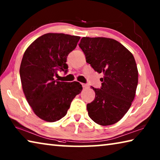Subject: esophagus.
Listing matches in <instances>:
<instances>
[{
    "mask_svg": "<svg viewBox=\"0 0 160 160\" xmlns=\"http://www.w3.org/2000/svg\"><path fill=\"white\" fill-rule=\"evenodd\" d=\"M82 86L83 89H88L89 88L88 85H87V84H85V83H82Z\"/></svg>",
    "mask_w": 160,
    "mask_h": 160,
    "instance_id": "obj_1",
    "label": "esophagus"
}]
</instances>
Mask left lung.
Returning <instances> with one entry per match:
<instances>
[{
	"label": "left lung",
	"mask_w": 160,
	"mask_h": 160,
	"mask_svg": "<svg viewBox=\"0 0 160 160\" xmlns=\"http://www.w3.org/2000/svg\"><path fill=\"white\" fill-rule=\"evenodd\" d=\"M79 47L87 63L104 74L100 79L101 89L92 87L95 99L87 104L88 115L101 126L117 123L128 112L135 96L138 71L133 56L120 42L110 38L82 37Z\"/></svg>",
	"instance_id": "left-lung-1"
}]
</instances>
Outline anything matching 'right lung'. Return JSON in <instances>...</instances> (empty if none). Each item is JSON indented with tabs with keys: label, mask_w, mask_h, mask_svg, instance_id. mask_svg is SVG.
<instances>
[{
	"label": "right lung",
	"mask_w": 160,
	"mask_h": 160,
	"mask_svg": "<svg viewBox=\"0 0 160 160\" xmlns=\"http://www.w3.org/2000/svg\"><path fill=\"white\" fill-rule=\"evenodd\" d=\"M80 39L47 33L34 40L24 53L20 68L24 94L34 113L45 121L55 122L64 117L72 99L82 90L76 81L55 80L58 70L68 71L67 56Z\"/></svg>",
	"instance_id": "right-lung-1"
}]
</instances>
